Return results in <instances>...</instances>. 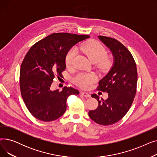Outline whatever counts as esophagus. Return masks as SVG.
<instances>
[{
  "label": "esophagus",
  "mask_w": 157,
  "mask_h": 157,
  "mask_svg": "<svg viewBox=\"0 0 157 157\" xmlns=\"http://www.w3.org/2000/svg\"><path fill=\"white\" fill-rule=\"evenodd\" d=\"M82 95H83V96H85V97H90V95L88 94V93H87V92H81V94Z\"/></svg>",
  "instance_id": "obj_1"
}]
</instances>
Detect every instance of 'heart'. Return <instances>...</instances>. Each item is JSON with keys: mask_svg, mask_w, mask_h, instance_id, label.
<instances>
[{"mask_svg": "<svg viewBox=\"0 0 157 157\" xmlns=\"http://www.w3.org/2000/svg\"><path fill=\"white\" fill-rule=\"evenodd\" d=\"M78 49L93 63H97L98 67L102 70L108 69L112 65V59L110 56H107L105 48L98 41H87L80 44ZM76 53V49L72 48L69 49L66 54L65 62L67 67L72 68L74 67ZM96 79L97 76L94 74L81 72L74 77L73 81L78 86L86 89L88 88Z\"/></svg>", "mask_w": 157, "mask_h": 157, "instance_id": "heart-1", "label": "heart"}]
</instances>
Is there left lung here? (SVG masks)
<instances>
[{
  "label": "left lung",
  "instance_id": "1",
  "mask_svg": "<svg viewBox=\"0 0 157 157\" xmlns=\"http://www.w3.org/2000/svg\"><path fill=\"white\" fill-rule=\"evenodd\" d=\"M98 38L110 49L114 61L111 71L99 81L97 88L108 93V98L100 101L97 94H92L98 105L88 115L98 124L109 125L124 117L132 104L137 91V71L134 57L120 41L103 36Z\"/></svg>",
  "mask_w": 157,
  "mask_h": 157
}]
</instances>
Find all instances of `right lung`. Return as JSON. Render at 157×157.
<instances>
[{
	"label": "right lung",
	"instance_id": "right-lung-1",
	"mask_svg": "<svg viewBox=\"0 0 157 157\" xmlns=\"http://www.w3.org/2000/svg\"><path fill=\"white\" fill-rule=\"evenodd\" d=\"M88 37L54 33L35 43L25 56L20 72L21 94L27 108L37 120L48 122L60 118L67 108L69 96L79 94L78 90L67 86L62 91H52L51 85L55 76L62 78L68 51Z\"/></svg>",
	"mask_w": 157,
	"mask_h": 157
}]
</instances>
